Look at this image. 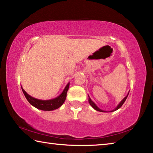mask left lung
<instances>
[{
  "mask_svg": "<svg viewBox=\"0 0 153 153\" xmlns=\"http://www.w3.org/2000/svg\"><path fill=\"white\" fill-rule=\"evenodd\" d=\"M128 94H129V93L128 94V95L126 96V97L123 98V99L121 100V101L120 102V104H119L117 106V107H116L115 108H114V109L113 110V111H111V112H113V111H116V110H117V109H119V108H120L121 106L123 105V104L124 103V102L126 101V98H128ZM88 102H89V103H90V105L92 106V107L94 108L95 110H97V111H100V112H106V111H103V110H101L100 109V108H98L97 106V105L95 104V103L92 101V100H91V98H90V97L88 96Z\"/></svg>",
  "mask_w": 153,
  "mask_h": 153,
  "instance_id": "left-lung-1",
  "label": "left lung"
}]
</instances>
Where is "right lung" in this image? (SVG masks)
Instances as JSON below:
<instances>
[{
  "mask_svg": "<svg viewBox=\"0 0 153 153\" xmlns=\"http://www.w3.org/2000/svg\"><path fill=\"white\" fill-rule=\"evenodd\" d=\"M69 87V82L67 84V86L65 88L63 91L62 92L61 94L59 95V97L53 98V99L46 100L37 99V98L31 97L30 95L28 94L23 89L22 86V89L25 98H26V99L27 100V101L32 106H33V107L42 111H53L60 107L64 103L65 100L66 99L67 92L68 91Z\"/></svg>",
  "mask_w": 153,
  "mask_h": 153,
  "instance_id": "add662e5",
  "label": "right lung"
}]
</instances>
